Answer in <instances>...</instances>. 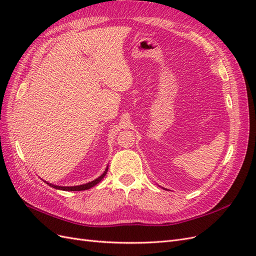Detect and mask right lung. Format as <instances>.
<instances>
[{
	"instance_id": "add662e5",
	"label": "right lung",
	"mask_w": 256,
	"mask_h": 256,
	"mask_svg": "<svg viewBox=\"0 0 256 256\" xmlns=\"http://www.w3.org/2000/svg\"><path fill=\"white\" fill-rule=\"evenodd\" d=\"M108 172V166L106 168V171L104 172V174L102 176H99L98 178H96L95 180H92L90 182H88V184H80V186H74V187H60V186H54L52 184H49L47 182L49 186H51V187L56 188V189H60V190H64V191H82V190H88L92 187H94V186H96L99 182H102V178L106 176Z\"/></svg>"
}]
</instances>
